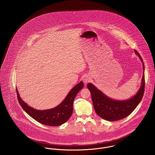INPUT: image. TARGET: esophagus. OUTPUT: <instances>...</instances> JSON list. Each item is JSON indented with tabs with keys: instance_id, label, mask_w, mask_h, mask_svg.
<instances>
[{
	"instance_id": "esophagus-1",
	"label": "esophagus",
	"mask_w": 155,
	"mask_h": 155,
	"mask_svg": "<svg viewBox=\"0 0 155 155\" xmlns=\"http://www.w3.org/2000/svg\"><path fill=\"white\" fill-rule=\"evenodd\" d=\"M90 78L88 76H85L83 78V82L85 84H87L88 82H90Z\"/></svg>"
}]
</instances>
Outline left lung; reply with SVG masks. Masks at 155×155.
I'll list each match as a JSON object with an SVG mask.
<instances>
[{
  "label": "left lung",
  "mask_w": 155,
  "mask_h": 155,
  "mask_svg": "<svg viewBox=\"0 0 155 155\" xmlns=\"http://www.w3.org/2000/svg\"><path fill=\"white\" fill-rule=\"evenodd\" d=\"M143 63V75L142 85L137 94L128 100L115 101L109 98L98 90L93 84L88 83L87 88L90 90L93 106L96 114L101 118L108 120L115 121L125 118L129 116L137 108L143 96L145 90V65L143 60L137 50H135Z\"/></svg>",
  "instance_id": "1"
}]
</instances>
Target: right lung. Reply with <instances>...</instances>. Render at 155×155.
<instances>
[{
  "mask_svg": "<svg viewBox=\"0 0 155 155\" xmlns=\"http://www.w3.org/2000/svg\"><path fill=\"white\" fill-rule=\"evenodd\" d=\"M83 87L84 84L81 81L72 88L60 105L54 108L43 110H36L29 107L21 99L17 88L16 91L20 105L31 118L41 124L57 127L63 124L71 117L73 113L74 100Z\"/></svg>",
  "mask_w": 155,
  "mask_h": 155,
  "instance_id": "obj_1",
  "label": "right lung"
}]
</instances>
